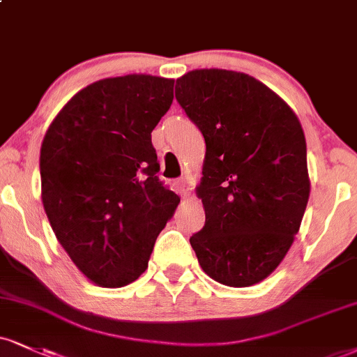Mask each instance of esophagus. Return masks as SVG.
I'll use <instances>...</instances> for the list:
<instances>
[{"label":"esophagus","instance_id":"esophagus-1","mask_svg":"<svg viewBox=\"0 0 357 357\" xmlns=\"http://www.w3.org/2000/svg\"><path fill=\"white\" fill-rule=\"evenodd\" d=\"M174 190H176V192H179V195H181L183 197H186L188 195H190V184H188V181L184 178H181V179H176L174 181Z\"/></svg>","mask_w":357,"mask_h":357}]
</instances>
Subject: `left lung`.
Returning <instances> with one entry per match:
<instances>
[{
	"label": "left lung",
	"mask_w": 357,
	"mask_h": 357,
	"mask_svg": "<svg viewBox=\"0 0 357 357\" xmlns=\"http://www.w3.org/2000/svg\"><path fill=\"white\" fill-rule=\"evenodd\" d=\"M176 100L206 143L196 195L206 222L190 243L199 266L231 287L257 284L281 264L311 191L298 116L246 73L192 70Z\"/></svg>",
	"instance_id": "obj_1"
}]
</instances>
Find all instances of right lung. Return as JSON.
Segmentation results:
<instances>
[{"label": "right lung", "mask_w": 357, "mask_h": 357, "mask_svg": "<svg viewBox=\"0 0 357 357\" xmlns=\"http://www.w3.org/2000/svg\"><path fill=\"white\" fill-rule=\"evenodd\" d=\"M174 79L126 75L88 84L56 114L41 144V199L79 273L121 287L148 268L179 196L158 179L151 132Z\"/></svg>", "instance_id": "add662e5"}]
</instances>
